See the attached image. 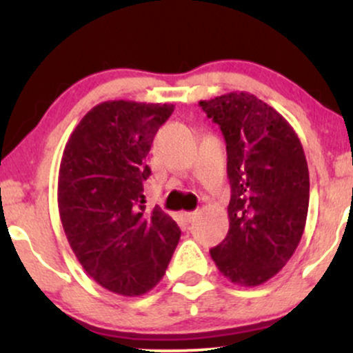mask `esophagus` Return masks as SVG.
Masks as SVG:
<instances>
[{"label":"esophagus","instance_id":"esophagus-1","mask_svg":"<svg viewBox=\"0 0 353 353\" xmlns=\"http://www.w3.org/2000/svg\"><path fill=\"white\" fill-rule=\"evenodd\" d=\"M182 216H184V219H185V221H188V222H192L194 219H196L197 212H184V214H182Z\"/></svg>","mask_w":353,"mask_h":353}]
</instances>
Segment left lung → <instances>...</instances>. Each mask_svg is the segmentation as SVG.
Masks as SVG:
<instances>
[{
    "instance_id": "8db88e82",
    "label": "left lung",
    "mask_w": 353,
    "mask_h": 353,
    "mask_svg": "<svg viewBox=\"0 0 353 353\" xmlns=\"http://www.w3.org/2000/svg\"><path fill=\"white\" fill-rule=\"evenodd\" d=\"M228 149L229 232L210 249L217 269L239 285H261L287 264L309 210V168L292 125L249 92L201 101Z\"/></svg>"
}]
</instances>
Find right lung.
<instances>
[{
    "mask_svg": "<svg viewBox=\"0 0 353 353\" xmlns=\"http://www.w3.org/2000/svg\"><path fill=\"white\" fill-rule=\"evenodd\" d=\"M172 104L106 101L76 125L59 165L61 224L84 270L104 289L143 295L157 285L181 229L159 208L145 212V156Z\"/></svg>",
    "mask_w": 353,
    "mask_h": 353,
    "instance_id": "obj_1",
    "label": "right lung"
}]
</instances>
